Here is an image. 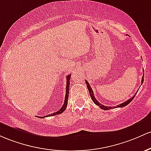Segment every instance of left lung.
<instances>
[{
	"instance_id": "obj_1",
	"label": "left lung",
	"mask_w": 151,
	"mask_h": 151,
	"mask_svg": "<svg viewBox=\"0 0 151 151\" xmlns=\"http://www.w3.org/2000/svg\"><path fill=\"white\" fill-rule=\"evenodd\" d=\"M143 76H144V74H143V77H142L141 84L143 83V81H144V78H143ZM86 85H87V88H88V89L89 93H90V96H91V99H92V101H93V103H95V104L97 105L98 106H99V107L101 108V109H103V110H109V109H112L113 107H108V106H103V105L101 104V103H100L99 102H98V101H97V100L96 99V98H95L94 94H93V90H92V88H91V86H90L89 83L87 81H86ZM136 93H137V92H136ZM136 93H135V94H136ZM135 94L134 96H133V97H132L131 98H130V99H128V101H126V102H124V103H121V104H120V105H118V106H117L116 107H118V108H120V107H121H121H124V106H126L127 105L129 104V103H130V102H131L132 101H133V98H135ZM116 107H113V108H116Z\"/></svg>"
}]
</instances>
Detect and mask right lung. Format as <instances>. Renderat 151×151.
<instances>
[{"label": "right lung", "instance_id": "right-lung-1", "mask_svg": "<svg viewBox=\"0 0 151 151\" xmlns=\"http://www.w3.org/2000/svg\"><path fill=\"white\" fill-rule=\"evenodd\" d=\"M70 76L71 75H68L66 77L67 79V82H66V91H65V101H64V103L63 105V106L61 107L59 111H58L57 112L53 113L50 115H47V116H43V117H40V118H45V117H48V116H55V115H58L60 114L63 112L65 110V108L67 107L68 105V94H69V87H70Z\"/></svg>", "mask_w": 151, "mask_h": 151}]
</instances>
